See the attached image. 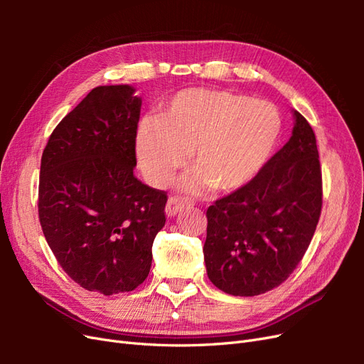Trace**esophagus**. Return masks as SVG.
Here are the masks:
<instances>
[{
    "label": "esophagus",
    "mask_w": 364,
    "mask_h": 364,
    "mask_svg": "<svg viewBox=\"0 0 364 364\" xmlns=\"http://www.w3.org/2000/svg\"><path fill=\"white\" fill-rule=\"evenodd\" d=\"M186 205H188L186 203V200H181V199H178V197H170L167 202V206H165V214L171 218L178 213H181Z\"/></svg>",
    "instance_id": "34e87169"
}]
</instances>
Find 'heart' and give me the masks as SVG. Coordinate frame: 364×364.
Returning a JSON list of instances; mask_svg holds the SVG:
<instances>
[{"label":"heart","mask_w":364,"mask_h":364,"mask_svg":"<svg viewBox=\"0 0 364 364\" xmlns=\"http://www.w3.org/2000/svg\"><path fill=\"white\" fill-rule=\"evenodd\" d=\"M281 119L270 103L222 90L191 87L164 103L161 117L146 118L135 150L144 178L170 182L188 153L196 168L179 183L186 193H234L261 171L278 139Z\"/></svg>","instance_id":"heart-1"}]
</instances>
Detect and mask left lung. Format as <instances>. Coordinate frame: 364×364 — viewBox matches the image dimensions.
Returning <instances> with one entry per match:
<instances>
[{
    "label": "left lung",
    "mask_w": 364,
    "mask_h": 364,
    "mask_svg": "<svg viewBox=\"0 0 364 364\" xmlns=\"http://www.w3.org/2000/svg\"><path fill=\"white\" fill-rule=\"evenodd\" d=\"M291 136L246 186L208 208V278L232 296H257L287 279L311 243L322 209L316 136L293 109Z\"/></svg>",
    "instance_id": "8db88e82"
}]
</instances>
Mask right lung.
I'll list each match as a JSON object with an SVG mask.
<instances>
[{
	"label": "right lung",
	"mask_w": 364,
	"mask_h": 364,
	"mask_svg": "<svg viewBox=\"0 0 364 364\" xmlns=\"http://www.w3.org/2000/svg\"><path fill=\"white\" fill-rule=\"evenodd\" d=\"M141 98L130 85L97 86L53 130L42 153L39 220L60 267L105 296L149 277L167 194L134 174Z\"/></svg>",
	"instance_id": "1"
}]
</instances>
